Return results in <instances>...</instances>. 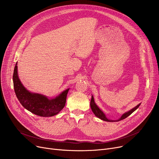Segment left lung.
I'll use <instances>...</instances> for the list:
<instances>
[{
  "label": "left lung",
  "instance_id": "left-lung-1",
  "mask_svg": "<svg viewBox=\"0 0 159 159\" xmlns=\"http://www.w3.org/2000/svg\"><path fill=\"white\" fill-rule=\"evenodd\" d=\"M140 104H138L135 107L132 108V109L130 110L129 111L123 113L122 115L120 116V117L119 119H117V120H110L107 117L106 114L101 109H100L98 106L95 104L93 95L91 96V102H90L91 109V110H92V111L93 112V113L95 114V115L96 116H97V117L99 118L100 119H101V120H104V121H107V122H118V121H120L121 120L126 119V117H128L129 115H130L133 112H134L137 109V108L140 106Z\"/></svg>",
  "mask_w": 159,
  "mask_h": 159
}]
</instances>
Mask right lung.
<instances>
[{
	"mask_svg": "<svg viewBox=\"0 0 159 159\" xmlns=\"http://www.w3.org/2000/svg\"><path fill=\"white\" fill-rule=\"evenodd\" d=\"M17 68L16 62L13 75L14 90L16 97L24 108L40 116H52L57 115L63 109L70 88L63 91L55 98H49L44 95L32 93L21 83Z\"/></svg>",
	"mask_w": 159,
	"mask_h": 159,
	"instance_id": "1",
	"label": "right lung"
}]
</instances>
